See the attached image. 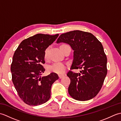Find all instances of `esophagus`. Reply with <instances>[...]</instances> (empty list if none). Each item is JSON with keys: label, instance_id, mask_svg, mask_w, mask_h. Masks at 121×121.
<instances>
[{"label": "esophagus", "instance_id": "obj_1", "mask_svg": "<svg viewBox=\"0 0 121 121\" xmlns=\"http://www.w3.org/2000/svg\"><path fill=\"white\" fill-rule=\"evenodd\" d=\"M64 75H59V78H63L64 77Z\"/></svg>", "mask_w": 121, "mask_h": 121}]
</instances>
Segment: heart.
<instances>
[{
    "mask_svg": "<svg viewBox=\"0 0 121 121\" xmlns=\"http://www.w3.org/2000/svg\"><path fill=\"white\" fill-rule=\"evenodd\" d=\"M48 51L49 48H46L44 51L45 59H47L48 57ZM66 68H67V65L65 63L63 62H56L49 65L47 68V70L49 72H53L58 74H62L65 72Z\"/></svg>",
    "mask_w": 121,
    "mask_h": 121,
    "instance_id": "obj_1",
    "label": "heart"
}]
</instances>
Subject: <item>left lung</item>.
Wrapping results in <instances>:
<instances>
[{
	"instance_id": "obj_1",
	"label": "left lung",
	"mask_w": 121,
	"mask_h": 121,
	"mask_svg": "<svg viewBox=\"0 0 121 121\" xmlns=\"http://www.w3.org/2000/svg\"><path fill=\"white\" fill-rule=\"evenodd\" d=\"M65 43L74 50L71 70L81 69L79 73H67L71 83L69 95L78 101L93 98L101 89L107 74V58L101 42L91 33L76 30L60 35L56 43Z\"/></svg>"
}]
</instances>
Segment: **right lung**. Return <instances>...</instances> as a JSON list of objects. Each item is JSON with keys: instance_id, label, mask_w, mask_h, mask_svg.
<instances>
[{"instance_id": "1", "label": "right lung", "mask_w": 121, "mask_h": 121, "mask_svg": "<svg viewBox=\"0 0 121 121\" xmlns=\"http://www.w3.org/2000/svg\"><path fill=\"white\" fill-rule=\"evenodd\" d=\"M58 36L36 34L23 40L15 51L11 65L12 81L20 98L29 106L47 102L51 86L59 78L55 73L40 77L45 71L44 51Z\"/></svg>"}]
</instances>
